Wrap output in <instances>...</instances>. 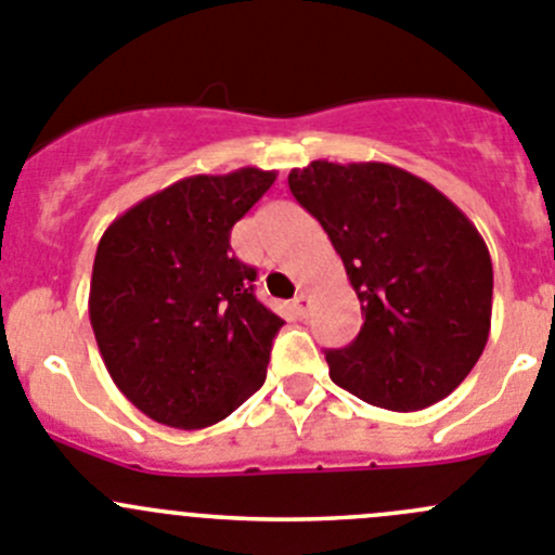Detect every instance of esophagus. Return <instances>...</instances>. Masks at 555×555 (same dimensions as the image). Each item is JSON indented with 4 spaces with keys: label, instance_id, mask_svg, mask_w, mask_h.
Instances as JSON below:
<instances>
[{
    "label": "esophagus",
    "instance_id": "obj_1",
    "mask_svg": "<svg viewBox=\"0 0 555 555\" xmlns=\"http://www.w3.org/2000/svg\"><path fill=\"white\" fill-rule=\"evenodd\" d=\"M295 309H298V314H307L309 307H312V298H309L307 293H298L295 295Z\"/></svg>",
    "mask_w": 555,
    "mask_h": 555
}]
</instances>
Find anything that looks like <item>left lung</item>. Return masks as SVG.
Returning <instances> with one entry per match:
<instances>
[{
	"label": "left lung",
	"instance_id": "8db88e82",
	"mask_svg": "<svg viewBox=\"0 0 555 555\" xmlns=\"http://www.w3.org/2000/svg\"><path fill=\"white\" fill-rule=\"evenodd\" d=\"M289 191L320 221L361 301L359 336L325 350L336 386L386 411H422L488 345L493 262L449 196L391 164L312 160Z\"/></svg>",
	"mask_w": 555,
	"mask_h": 555
}]
</instances>
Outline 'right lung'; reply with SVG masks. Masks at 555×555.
I'll return each instance as SVG.
<instances>
[{"instance_id":"1","label":"right lung","mask_w":555,"mask_h":555,"mask_svg":"<svg viewBox=\"0 0 555 555\" xmlns=\"http://www.w3.org/2000/svg\"><path fill=\"white\" fill-rule=\"evenodd\" d=\"M273 180L257 167L183 178L117 216L98 243V350L153 422L210 427L266 383L284 320L257 301V271L232 254L230 232Z\"/></svg>"}]
</instances>
